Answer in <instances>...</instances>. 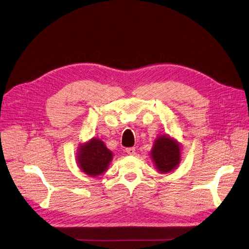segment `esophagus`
<instances>
[{
  "mask_svg": "<svg viewBox=\"0 0 249 249\" xmlns=\"http://www.w3.org/2000/svg\"><path fill=\"white\" fill-rule=\"evenodd\" d=\"M125 152L127 154H130V156H134V154L136 153V149L134 147H130V148H126L125 149Z\"/></svg>",
  "mask_w": 249,
  "mask_h": 249,
  "instance_id": "1",
  "label": "esophagus"
}]
</instances>
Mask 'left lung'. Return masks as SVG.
Listing matches in <instances>:
<instances>
[{"mask_svg": "<svg viewBox=\"0 0 249 249\" xmlns=\"http://www.w3.org/2000/svg\"><path fill=\"white\" fill-rule=\"evenodd\" d=\"M150 157L161 174L172 172L181 160V147L178 141L169 135H160L153 143Z\"/></svg>", "mask_w": 249, "mask_h": 249, "instance_id": "left-lung-1", "label": "left lung"}]
</instances>
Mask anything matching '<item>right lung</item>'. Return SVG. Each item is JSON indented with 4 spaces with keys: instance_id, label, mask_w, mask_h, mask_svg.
<instances>
[{
    "instance_id": "add662e5",
    "label": "right lung",
    "mask_w": 249,
    "mask_h": 249,
    "mask_svg": "<svg viewBox=\"0 0 249 249\" xmlns=\"http://www.w3.org/2000/svg\"><path fill=\"white\" fill-rule=\"evenodd\" d=\"M112 159V151L109 150L105 143L98 138H92L81 144L76 157L77 164L82 172L91 177L105 173Z\"/></svg>"
}]
</instances>
